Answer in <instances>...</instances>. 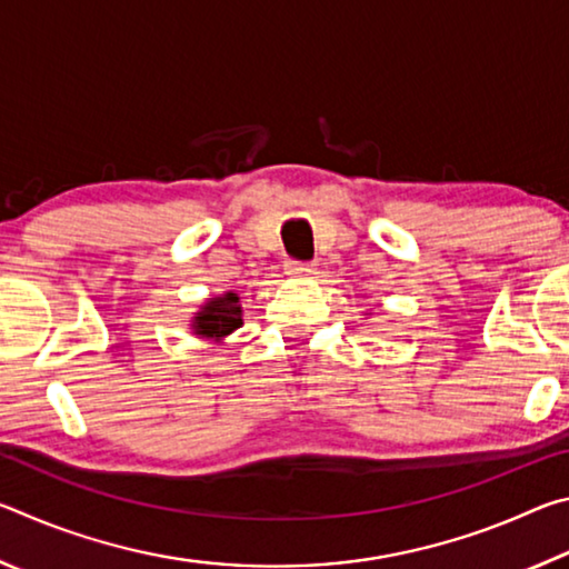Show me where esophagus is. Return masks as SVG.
<instances>
[{"instance_id": "34e87169", "label": "esophagus", "mask_w": 569, "mask_h": 569, "mask_svg": "<svg viewBox=\"0 0 569 569\" xmlns=\"http://www.w3.org/2000/svg\"><path fill=\"white\" fill-rule=\"evenodd\" d=\"M283 268H286V273L293 276V278L313 276V263H306V261H291V258H288Z\"/></svg>"}]
</instances>
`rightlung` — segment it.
<instances>
[{"mask_svg": "<svg viewBox=\"0 0 569 569\" xmlns=\"http://www.w3.org/2000/svg\"><path fill=\"white\" fill-rule=\"evenodd\" d=\"M240 306L236 293H226L223 298H213L203 306V311L196 316L192 329L203 339H223V336L240 329Z\"/></svg>", "mask_w": 569, "mask_h": 569, "instance_id": "add662e5", "label": "right lung"}]
</instances>
